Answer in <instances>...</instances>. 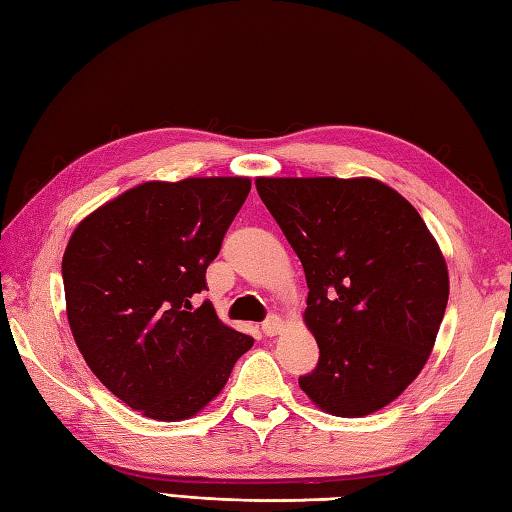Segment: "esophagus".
I'll return each mask as SVG.
<instances>
[{
    "label": "esophagus",
    "mask_w": 512,
    "mask_h": 512,
    "mask_svg": "<svg viewBox=\"0 0 512 512\" xmlns=\"http://www.w3.org/2000/svg\"><path fill=\"white\" fill-rule=\"evenodd\" d=\"M281 328H284V321H281V317H277V314H270V317L262 323V330H264L266 336L279 334Z\"/></svg>",
    "instance_id": "esophagus-1"
}]
</instances>
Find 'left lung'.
Here are the masks:
<instances>
[{
  "label": "left lung",
  "instance_id": "left-lung-1",
  "mask_svg": "<svg viewBox=\"0 0 512 512\" xmlns=\"http://www.w3.org/2000/svg\"><path fill=\"white\" fill-rule=\"evenodd\" d=\"M308 281L306 325L319 363L299 378L314 405L367 416L427 363L449 273L420 213L372 178H257Z\"/></svg>",
  "mask_w": 512,
  "mask_h": 512
}]
</instances>
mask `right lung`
<instances>
[{
	"instance_id": "add662e5",
	"label": "right lung",
	"mask_w": 512,
	"mask_h": 512,
	"mask_svg": "<svg viewBox=\"0 0 512 512\" xmlns=\"http://www.w3.org/2000/svg\"><path fill=\"white\" fill-rule=\"evenodd\" d=\"M248 191V178L138 184L85 217L65 248L74 341L94 376L147 418L195 416L253 345L211 301L191 306Z\"/></svg>"
}]
</instances>
